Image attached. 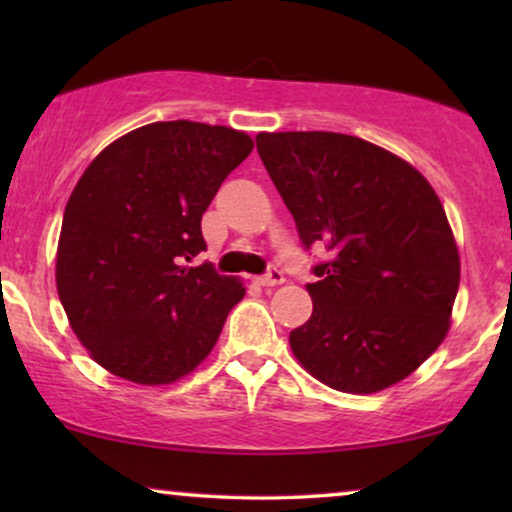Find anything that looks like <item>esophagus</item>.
Segmentation results:
<instances>
[{"label":"esophagus","instance_id":"1","mask_svg":"<svg viewBox=\"0 0 512 512\" xmlns=\"http://www.w3.org/2000/svg\"><path fill=\"white\" fill-rule=\"evenodd\" d=\"M256 282L261 286H277V284L284 282V272L279 268H270L268 272H265V275L256 277Z\"/></svg>","mask_w":512,"mask_h":512}]
</instances>
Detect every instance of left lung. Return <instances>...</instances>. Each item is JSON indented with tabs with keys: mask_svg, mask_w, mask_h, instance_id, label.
Instances as JSON below:
<instances>
[{
	"mask_svg": "<svg viewBox=\"0 0 512 512\" xmlns=\"http://www.w3.org/2000/svg\"><path fill=\"white\" fill-rule=\"evenodd\" d=\"M256 149L296 221L312 268V317L291 331L319 382L375 394L417 370L445 340L459 251L429 181L394 153L340 132H261Z\"/></svg>",
	"mask_w": 512,
	"mask_h": 512,
	"instance_id": "left-lung-1",
	"label": "left lung"
}]
</instances>
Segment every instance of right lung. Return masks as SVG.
<instances>
[{
	"instance_id": "right-lung-1",
	"label": "right lung",
	"mask_w": 512,
	"mask_h": 512,
	"mask_svg": "<svg viewBox=\"0 0 512 512\" xmlns=\"http://www.w3.org/2000/svg\"><path fill=\"white\" fill-rule=\"evenodd\" d=\"M251 149L223 125L149 123L109 144L74 186L55 282L76 338L109 373L170 384L212 352L244 286L186 263L207 249L202 214Z\"/></svg>"
}]
</instances>
